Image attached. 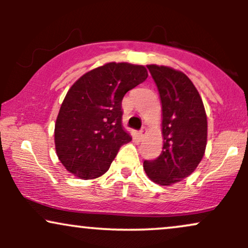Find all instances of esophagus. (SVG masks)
I'll use <instances>...</instances> for the list:
<instances>
[{
	"label": "esophagus",
	"mask_w": 248,
	"mask_h": 248,
	"mask_svg": "<svg viewBox=\"0 0 248 248\" xmlns=\"http://www.w3.org/2000/svg\"><path fill=\"white\" fill-rule=\"evenodd\" d=\"M146 133H147V129L144 127H142L140 129V132H139V135H140L141 139H144V136H146Z\"/></svg>",
	"instance_id": "1"
}]
</instances>
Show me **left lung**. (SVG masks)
Here are the masks:
<instances>
[{
	"label": "left lung",
	"mask_w": 248,
	"mask_h": 248,
	"mask_svg": "<svg viewBox=\"0 0 248 248\" xmlns=\"http://www.w3.org/2000/svg\"><path fill=\"white\" fill-rule=\"evenodd\" d=\"M162 104L163 148L156 160L144 161L147 176L160 186H171L195 171L203 158L207 120L197 88L183 72L147 65Z\"/></svg>",
	"instance_id": "1"
}]
</instances>
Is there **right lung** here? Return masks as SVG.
Listing matches in <instances>:
<instances>
[{"label":"right lung","mask_w":248,"mask_h":248,"mask_svg":"<svg viewBox=\"0 0 248 248\" xmlns=\"http://www.w3.org/2000/svg\"><path fill=\"white\" fill-rule=\"evenodd\" d=\"M147 77L142 65L107 62L71 86L55 124L57 156L67 171L92 179L109 169L120 147L132 141L122 126V99Z\"/></svg>","instance_id":"obj_1"}]
</instances>
